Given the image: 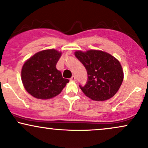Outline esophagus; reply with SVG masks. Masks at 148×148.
<instances>
[{
	"label": "esophagus",
	"mask_w": 148,
	"mask_h": 148,
	"mask_svg": "<svg viewBox=\"0 0 148 148\" xmlns=\"http://www.w3.org/2000/svg\"><path fill=\"white\" fill-rule=\"evenodd\" d=\"M75 80H76V77L74 76H73L71 77V79H70L71 81H75Z\"/></svg>",
	"instance_id": "1"
}]
</instances>
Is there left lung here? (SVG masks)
Returning <instances> with one entry per match:
<instances>
[{
  "mask_svg": "<svg viewBox=\"0 0 148 148\" xmlns=\"http://www.w3.org/2000/svg\"><path fill=\"white\" fill-rule=\"evenodd\" d=\"M75 56L86 67L88 81L79 87L86 96L95 101H104L113 97L123 83L124 74L120 62L106 52L76 51Z\"/></svg>",
  "mask_w": 148,
  "mask_h": 148,
  "instance_id": "obj_1",
  "label": "left lung"
}]
</instances>
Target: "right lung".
I'll return each mask as SVG.
<instances>
[{
  "label": "right lung",
  "instance_id": "obj_1",
  "mask_svg": "<svg viewBox=\"0 0 148 148\" xmlns=\"http://www.w3.org/2000/svg\"><path fill=\"white\" fill-rule=\"evenodd\" d=\"M62 53L47 49L37 53L25 61L21 69V81L25 89L37 99H49L57 96L69 80L62 78L56 69Z\"/></svg>",
  "mask_w": 148,
  "mask_h": 148
}]
</instances>
